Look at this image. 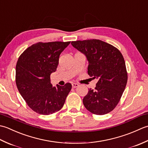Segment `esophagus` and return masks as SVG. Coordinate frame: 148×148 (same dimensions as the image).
I'll use <instances>...</instances> for the list:
<instances>
[{"instance_id": "1", "label": "esophagus", "mask_w": 148, "mask_h": 148, "mask_svg": "<svg viewBox=\"0 0 148 148\" xmlns=\"http://www.w3.org/2000/svg\"><path fill=\"white\" fill-rule=\"evenodd\" d=\"M72 88H77V86H79V84H78L77 83H72Z\"/></svg>"}]
</instances>
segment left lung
Returning <instances> with one entry per match:
<instances>
[{"instance_id":"obj_1","label":"left lung","mask_w":148,"mask_h":148,"mask_svg":"<svg viewBox=\"0 0 148 148\" xmlns=\"http://www.w3.org/2000/svg\"><path fill=\"white\" fill-rule=\"evenodd\" d=\"M72 46L86 56L88 74L98 79L95 90L90 89L83 102L93 114L103 115L117 106L127 83L125 60L113 46L99 39L76 40Z\"/></svg>"}]
</instances>
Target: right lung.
<instances>
[{
	"mask_svg": "<svg viewBox=\"0 0 148 148\" xmlns=\"http://www.w3.org/2000/svg\"><path fill=\"white\" fill-rule=\"evenodd\" d=\"M70 42H37L25 50L18 60L16 83L19 92L27 105L40 114L60 110L72 88L69 83L53 86L50 79V75L56 71L60 55Z\"/></svg>",
	"mask_w": 148,
	"mask_h": 148,
	"instance_id": "add662e5",
	"label": "right lung"
}]
</instances>
